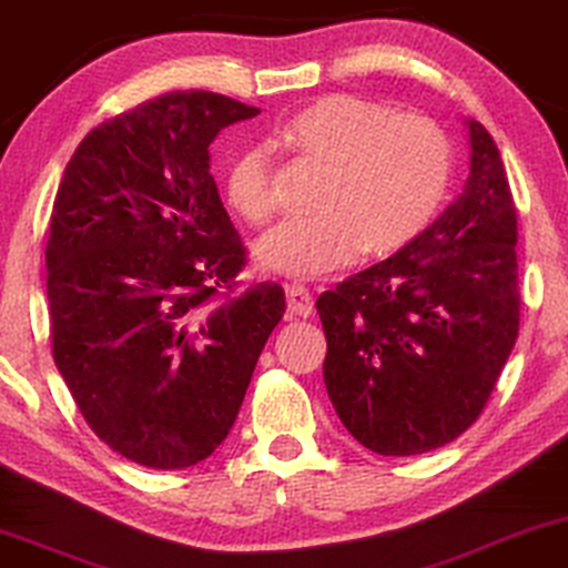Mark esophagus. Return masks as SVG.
<instances>
[{"label":"esophagus","mask_w":568,"mask_h":568,"mask_svg":"<svg viewBox=\"0 0 568 568\" xmlns=\"http://www.w3.org/2000/svg\"><path fill=\"white\" fill-rule=\"evenodd\" d=\"M285 298H288V312L293 316H304L306 320V316L314 314V298L304 285H288V288H285Z\"/></svg>","instance_id":"esophagus-1"}]
</instances>
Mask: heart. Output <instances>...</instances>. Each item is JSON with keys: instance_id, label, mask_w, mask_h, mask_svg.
I'll return each instance as SVG.
<instances>
[{"instance_id": "1", "label": "heart", "mask_w": 568, "mask_h": 568, "mask_svg": "<svg viewBox=\"0 0 568 568\" xmlns=\"http://www.w3.org/2000/svg\"><path fill=\"white\" fill-rule=\"evenodd\" d=\"M275 140L327 169L312 221H285L264 233L254 260L264 272L316 280L358 252L387 256L434 221L452 173L447 132L423 113H392L358 95H327L277 126ZM223 194L233 213L262 225L275 210L272 158L246 145L225 165Z\"/></svg>"}]
</instances>
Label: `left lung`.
Returning <instances> with one entry per match:
<instances>
[{
	"mask_svg": "<svg viewBox=\"0 0 568 568\" xmlns=\"http://www.w3.org/2000/svg\"><path fill=\"white\" fill-rule=\"evenodd\" d=\"M470 130L463 194L410 244L316 298L324 384L366 449L410 457L478 420L519 335L517 210L498 148Z\"/></svg>",
	"mask_w": 568,
	"mask_h": 568,
	"instance_id": "8db88e82",
	"label": "left lung"
}]
</instances>
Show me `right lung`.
I'll return each mask as SVG.
<instances>
[{
	"label": "right lung",
	"mask_w": 568,
	"mask_h": 568,
	"mask_svg": "<svg viewBox=\"0 0 568 568\" xmlns=\"http://www.w3.org/2000/svg\"><path fill=\"white\" fill-rule=\"evenodd\" d=\"M256 113L207 90L140 103L88 132L51 210L54 363L95 436L153 470L221 447L285 314L277 283L233 293L246 248L210 173V142Z\"/></svg>",
	"instance_id": "obj_1"
}]
</instances>
